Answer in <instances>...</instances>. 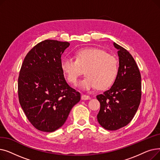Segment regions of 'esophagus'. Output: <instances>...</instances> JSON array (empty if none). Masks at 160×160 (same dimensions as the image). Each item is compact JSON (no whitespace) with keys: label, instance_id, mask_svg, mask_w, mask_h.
<instances>
[{"label":"esophagus","instance_id":"obj_1","mask_svg":"<svg viewBox=\"0 0 160 160\" xmlns=\"http://www.w3.org/2000/svg\"><path fill=\"white\" fill-rule=\"evenodd\" d=\"M81 99L82 100H89V99H91V97L86 95H82Z\"/></svg>","mask_w":160,"mask_h":160}]
</instances>
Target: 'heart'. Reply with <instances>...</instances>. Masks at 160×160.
Wrapping results in <instances>:
<instances>
[{"label": "heart", "mask_w": 160, "mask_h": 160, "mask_svg": "<svg viewBox=\"0 0 160 160\" xmlns=\"http://www.w3.org/2000/svg\"><path fill=\"white\" fill-rule=\"evenodd\" d=\"M61 69L69 82L75 85L85 71L86 77L79 83L80 88L91 90L110 88L114 83L119 71V63L113 55L97 48L78 50L75 60L65 58L61 62Z\"/></svg>", "instance_id": "obj_1"}]
</instances>
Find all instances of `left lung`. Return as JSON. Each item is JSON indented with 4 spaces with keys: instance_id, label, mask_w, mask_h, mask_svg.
<instances>
[{
    "instance_id": "1",
    "label": "left lung",
    "mask_w": 160,
    "mask_h": 160,
    "mask_svg": "<svg viewBox=\"0 0 160 160\" xmlns=\"http://www.w3.org/2000/svg\"><path fill=\"white\" fill-rule=\"evenodd\" d=\"M113 44L118 50V74L110 89L97 96L100 104L97 121L108 130L127 126L135 115L141 97V78L135 60L125 48Z\"/></svg>"
}]
</instances>
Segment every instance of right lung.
Returning <instances> with one entry per match:
<instances>
[{
  "label": "right lung",
  "instance_id": "1",
  "mask_svg": "<svg viewBox=\"0 0 160 160\" xmlns=\"http://www.w3.org/2000/svg\"><path fill=\"white\" fill-rule=\"evenodd\" d=\"M68 42L47 39L24 58L18 78L21 106L36 129L54 132L66 121L80 93L67 83L61 69L62 54Z\"/></svg>",
  "mask_w": 160,
  "mask_h": 160
}]
</instances>
